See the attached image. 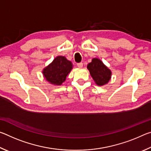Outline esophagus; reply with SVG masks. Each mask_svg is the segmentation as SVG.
<instances>
[{
    "mask_svg": "<svg viewBox=\"0 0 151 151\" xmlns=\"http://www.w3.org/2000/svg\"><path fill=\"white\" fill-rule=\"evenodd\" d=\"M76 65H77V66L79 68H82L83 66V63H78L76 64Z\"/></svg>",
    "mask_w": 151,
    "mask_h": 151,
    "instance_id": "obj_1",
    "label": "esophagus"
}]
</instances>
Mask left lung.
I'll return each mask as SVG.
<instances>
[{
  "label": "left lung",
  "mask_w": 151,
  "mask_h": 151,
  "mask_svg": "<svg viewBox=\"0 0 151 151\" xmlns=\"http://www.w3.org/2000/svg\"><path fill=\"white\" fill-rule=\"evenodd\" d=\"M87 68L93 80L99 86L104 85L111 79V71L98 58H93L88 64Z\"/></svg>",
  "instance_id": "1"
}]
</instances>
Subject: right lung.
Instances as JSON below:
<instances>
[{
	"instance_id": "add662e5",
	"label": "right lung",
	"mask_w": 151,
	"mask_h": 151,
	"mask_svg": "<svg viewBox=\"0 0 151 151\" xmlns=\"http://www.w3.org/2000/svg\"><path fill=\"white\" fill-rule=\"evenodd\" d=\"M73 68L72 63L65 57L58 56L53 60L52 63L43 70L45 78L50 83L60 85L66 80V76Z\"/></svg>"
}]
</instances>
